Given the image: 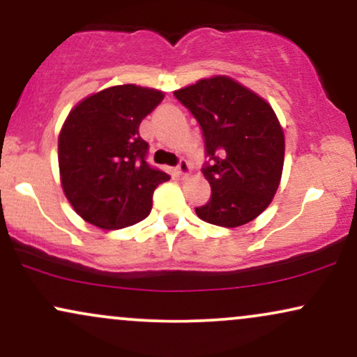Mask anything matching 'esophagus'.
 Masks as SVG:
<instances>
[{
    "instance_id": "esophagus-1",
    "label": "esophagus",
    "mask_w": 357,
    "mask_h": 357,
    "mask_svg": "<svg viewBox=\"0 0 357 357\" xmlns=\"http://www.w3.org/2000/svg\"><path fill=\"white\" fill-rule=\"evenodd\" d=\"M176 169H178V174H181L183 178H186V176L190 174L191 166H190V162L186 161V159H181V161H179V165H178V167H176Z\"/></svg>"
}]
</instances>
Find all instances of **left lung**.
Here are the masks:
<instances>
[{"instance_id": "left-lung-1", "label": "left lung", "mask_w": 357, "mask_h": 357, "mask_svg": "<svg viewBox=\"0 0 357 357\" xmlns=\"http://www.w3.org/2000/svg\"><path fill=\"white\" fill-rule=\"evenodd\" d=\"M174 97L198 121L210 158L203 174L211 198L196 215L225 228L255 220L272 203L284 169L285 137L273 109L225 75L198 80Z\"/></svg>"}]
</instances>
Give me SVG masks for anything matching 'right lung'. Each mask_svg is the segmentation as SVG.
Segmentation results:
<instances>
[{"mask_svg":"<svg viewBox=\"0 0 357 357\" xmlns=\"http://www.w3.org/2000/svg\"><path fill=\"white\" fill-rule=\"evenodd\" d=\"M161 90L116 85L75 105L59 136L60 181L77 215L104 230L144 220L169 174L146 162L139 124L161 104Z\"/></svg>","mask_w":357,"mask_h":357,"instance_id":"add662e5","label":"right lung"}]
</instances>
